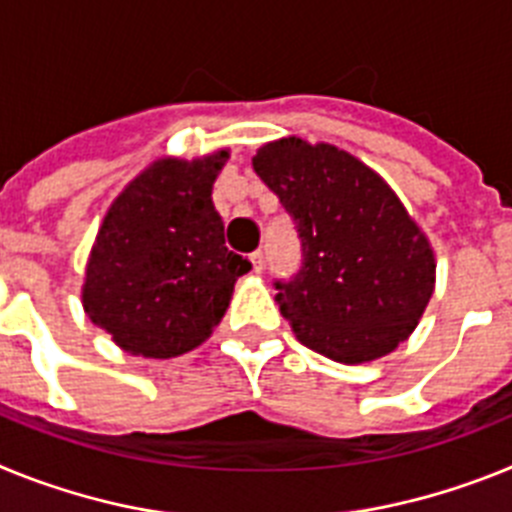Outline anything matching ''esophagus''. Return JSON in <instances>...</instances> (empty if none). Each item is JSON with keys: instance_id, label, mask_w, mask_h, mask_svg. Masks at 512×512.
<instances>
[{"instance_id": "1", "label": "esophagus", "mask_w": 512, "mask_h": 512, "mask_svg": "<svg viewBox=\"0 0 512 512\" xmlns=\"http://www.w3.org/2000/svg\"><path fill=\"white\" fill-rule=\"evenodd\" d=\"M251 264H253V271H256V274H261V271H264V253L253 251L251 253Z\"/></svg>"}]
</instances>
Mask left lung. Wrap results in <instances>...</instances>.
<instances>
[{"label":"left lung","instance_id":"1","mask_svg":"<svg viewBox=\"0 0 512 512\" xmlns=\"http://www.w3.org/2000/svg\"><path fill=\"white\" fill-rule=\"evenodd\" d=\"M253 171L300 238V271L274 282L297 341L341 364L395 351L431 300L436 259L390 184L351 153L295 135L261 146Z\"/></svg>","mask_w":512,"mask_h":512}]
</instances>
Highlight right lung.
<instances>
[{"label":"right lung","instance_id":"right-lung-1","mask_svg":"<svg viewBox=\"0 0 512 512\" xmlns=\"http://www.w3.org/2000/svg\"><path fill=\"white\" fill-rule=\"evenodd\" d=\"M230 153L158 158L112 202L81 289L84 312L133 356L171 359L210 338L251 261L228 251L212 184Z\"/></svg>","mask_w":512,"mask_h":512}]
</instances>
